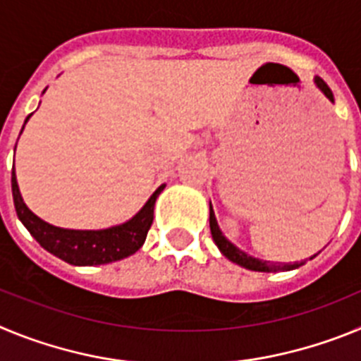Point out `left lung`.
<instances>
[{
  "label": "left lung",
  "instance_id": "obj_1",
  "mask_svg": "<svg viewBox=\"0 0 361 361\" xmlns=\"http://www.w3.org/2000/svg\"><path fill=\"white\" fill-rule=\"evenodd\" d=\"M314 81H317V85L320 86V90L324 92V94L327 95L331 101H333V92H331V88L327 86V82H325L322 78H317ZM209 228H212L213 240H215V244H216V247L220 250V253L224 255L226 258H229L231 262H235V264H238V266L245 267V269H251V271H283V269H295V267H298L300 264H302V262L293 264V266H289V264H271V262H266V260H258V258H253V257H250V255H245L244 251H240L238 247H235L231 242L226 240V237L222 235V231L219 229V224H216L215 213H213L212 206H209Z\"/></svg>",
  "mask_w": 361,
  "mask_h": 361
}]
</instances>
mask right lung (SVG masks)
I'll use <instances>...</instances> for the list:
<instances>
[{
  "label": "right lung",
  "mask_w": 361,
  "mask_h": 361,
  "mask_svg": "<svg viewBox=\"0 0 361 361\" xmlns=\"http://www.w3.org/2000/svg\"><path fill=\"white\" fill-rule=\"evenodd\" d=\"M162 190L164 186H159L145 204V208L128 222L99 231H79V229L56 228L34 215L19 195L18 180L12 171V197L19 220L30 231L32 237L39 242L41 247L73 266H101L135 253L145 244L146 235L152 228L155 200Z\"/></svg>",
  "instance_id": "1"
}]
</instances>
